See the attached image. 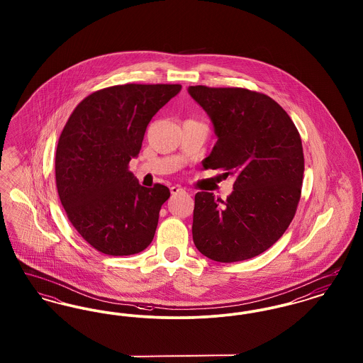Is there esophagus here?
<instances>
[{
  "label": "esophagus",
  "instance_id": "34e87169",
  "mask_svg": "<svg viewBox=\"0 0 363 363\" xmlns=\"http://www.w3.org/2000/svg\"><path fill=\"white\" fill-rule=\"evenodd\" d=\"M170 191H172V194H178V193H182V191H185V190L182 189L181 186H172Z\"/></svg>",
  "mask_w": 363,
  "mask_h": 363
}]
</instances>
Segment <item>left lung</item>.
Segmentation results:
<instances>
[{
	"mask_svg": "<svg viewBox=\"0 0 363 363\" xmlns=\"http://www.w3.org/2000/svg\"><path fill=\"white\" fill-rule=\"evenodd\" d=\"M218 138L204 169L235 177L233 193L194 196L193 242L219 262L252 259L291 223L301 199L303 150L289 114L269 96L245 88L190 86Z\"/></svg>",
	"mask_w": 363,
	"mask_h": 363,
	"instance_id": "left-lung-1",
	"label": "left lung"
}]
</instances>
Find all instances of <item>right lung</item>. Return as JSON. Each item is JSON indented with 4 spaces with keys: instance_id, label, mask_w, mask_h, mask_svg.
<instances>
[{
    "instance_id": "add662e5",
    "label": "right lung",
    "mask_w": 363,
    "mask_h": 363,
    "mask_svg": "<svg viewBox=\"0 0 363 363\" xmlns=\"http://www.w3.org/2000/svg\"><path fill=\"white\" fill-rule=\"evenodd\" d=\"M179 84H125L88 95L70 114L57 145L55 182L72 225L108 256L143 252L155 235L170 190L145 188L128 170L145 129Z\"/></svg>"
}]
</instances>
